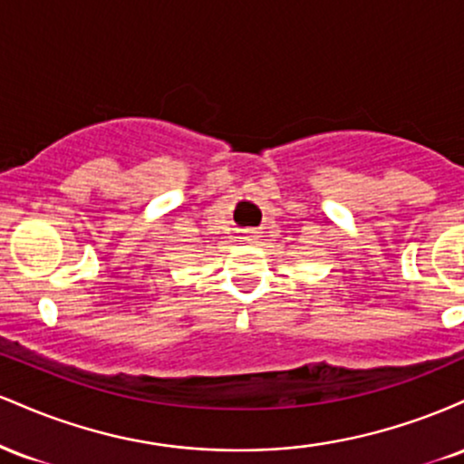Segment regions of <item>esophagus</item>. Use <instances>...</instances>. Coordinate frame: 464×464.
Listing matches in <instances>:
<instances>
[{"label": "esophagus", "mask_w": 464, "mask_h": 464, "mask_svg": "<svg viewBox=\"0 0 464 464\" xmlns=\"http://www.w3.org/2000/svg\"><path fill=\"white\" fill-rule=\"evenodd\" d=\"M259 236H257V231H246L244 233V239H246V242H253V239H257Z\"/></svg>", "instance_id": "34e87169"}]
</instances>
